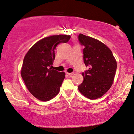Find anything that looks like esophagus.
<instances>
[{
    "mask_svg": "<svg viewBox=\"0 0 134 134\" xmlns=\"http://www.w3.org/2000/svg\"><path fill=\"white\" fill-rule=\"evenodd\" d=\"M66 74H67V75H69V76H72L73 75H74V73H69V72H67V73H66Z\"/></svg>",
    "mask_w": 134,
    "mask_h": 134,
    "instance_id": "1",
    "label": "esophagus"
}]
</instances>
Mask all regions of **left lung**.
Here are the masks:
<instances>
[{"instance_id":"obj_1","label":"left lung","mask_w":134,"mask_h":134,"mask_svg":"<svg viewBox=\"0 0 134 134\" xmlns=\"http://www.w3.org/2000/svg\"><path fill=\"white\" fill-rule=\"evenodd\" d=\"M80 42L85 46L83 59L90 69L82 73L84 80L78 90L90 99L103 96L113 85L117 62L111 49L100 41L80 34Z\"/></svg>"}]
</instances>
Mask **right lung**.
<instances>
[{
	"label": "right lung",
	"instance_id": "1",
	"mask_svg": "<svg viewBox=\"0 0 134 134\" xmlns=\"http://www.w3.org/2000/svg\"><path fill=\"white\" fill-rule=\"evenodd\" d=\"M70 35H52L41 39L29 49L23 60L21 75L27 88L37 99L49 101L60 91L65 72L52 69L54 49L67 43Z\"/></svg>",
	"mask_w": 134,
	"mask_h": 134
}]
</instances>
